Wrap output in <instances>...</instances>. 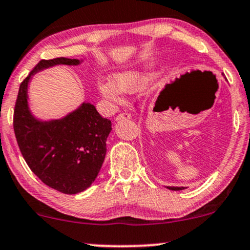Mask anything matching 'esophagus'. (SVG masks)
<instances>
[{
  "label": "esophagus",
  "mask_w": 250,
  "mask_h": 250,
  "mask_svg": "<svg viewBox=\"0 0 250 250\" xmlns=\"http://www.w3.org/2000/svg\"><path fill=\"white\" fill-rule=\"evenodd\" d=\"M128 119H130V115H129L128 113L119 114V115L116 116V121H122V120H128Z\"/></svg>",
  "instance_id": "34e87169"
}]
</instances>
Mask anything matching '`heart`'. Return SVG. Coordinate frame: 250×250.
Wrapping results in <instances>:
<instances>
[{"label": "heart", "mask_w": 250, "mask_h": 250, "mask_svg": "<svg viewBox=\"0 0 250 250\" xmlns=\"http://www.w3.org/2000/svg\"><path fill=\"white\" fill-rule=\"evenodd\" d=\"M155 77V73L144 71L128 70L116 72L112 78L104 79L99 83V91L107 100L117 102L121 99L122 92L136 93L143 91Z\"/></svg>", "instance_id": "1"}]
</instances>
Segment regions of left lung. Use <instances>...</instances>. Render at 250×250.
Instances as JSON below:
<instances>
[{
  "mask_svg": "<svg viewBox=\"0 0 250 250\" xmlns=\"http://www.w3.org/2000/svg\"><path fill=\"white\" fill-rule=\"evenodd\" d=\"M167 188H169V190H172V191H182V190H185L184 186H165Z\"/></svg>",
  "mask_w": 250,
  "mask_h": 250,
  "instance_id": "8db88e82",
  "label": "left lung"
}]
</instances>
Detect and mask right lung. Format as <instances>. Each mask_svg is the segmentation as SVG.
Wrapping results in <instances>:
<instances>
[{
    "label": "right lung",
    "mask_w": 250,
    "mask_h": 250,
    "mask_svg": "<svg viewBox=\"0 0 250 250\" xmlns=\"http://www.w3.org/2000/svg\"><path fill=\"white\" fill-rule=\"evenodd\" d=\"M83 62L64 57L41 60L21 83L14 112L15 135L26 164L44 184L65 194H78L94 183L106 157L112 122L86 101L60 119L43 120L32 113L28 89L38 72Z\"/></svg>",
    "instance_id": "1"
}]
</instances>
